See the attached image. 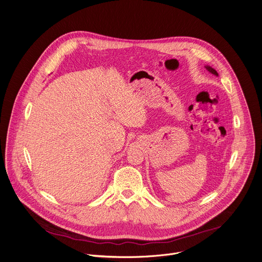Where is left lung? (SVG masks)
Masks as SVG:
<instances>
[{
  "mask_svg": "<svg viewBox=\"0 0 262 262\" xmlns=\"http://www.w3.org/2000/svg\"><path fill=\"white\" fill-rule=\"evenodd\" d=\"M205 68H206V70H207L208 72H211V73H213V74H215V75H217V76H218V72H217L214 68H212L211 66H207V65H206V66H205Z\"/></svg>",
  "mask_w": 262,
  "mask_h": 262,
  "instance_id": "obj_1",
  "label": "left lung"
}]
</instances>
